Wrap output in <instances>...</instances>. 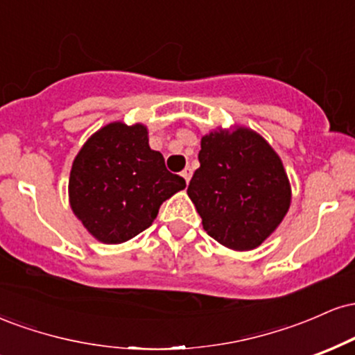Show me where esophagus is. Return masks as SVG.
I'll return each mask as SVG.
<instances>
[{"instance_id":"34e87169","label":"esophagus","mask_w":355,"mask_h":355,"mask_svg":"<svg viewBox=\"0 0 355 355\" xmlns=\"http://www.w3.org/2000/svg\"><path fill=\"white\" fill-rule=\"evenodd\" d=\"M191 173H193V170H191L190 166H185V168H183V172H182V177L185 178V182H187V183L190 182V178H191Z\"/></svg>"}]
</instances>
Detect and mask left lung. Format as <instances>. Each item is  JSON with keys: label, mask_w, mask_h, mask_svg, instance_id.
I'll list each match as a JSON object with an SVG mask.
<instances>
[{"label": "left lung", "mask_w": 355, "mask_h": 355, "mask_svg": "<svg viewBox=\"0 0 355 355\" xmlns=\"http://www.w3.org/2000/svg\"><path fill=\"white\" fill-rule=\"evenodd\" d=\"M198 162L187 193L203 230L234 250L259 247L291 207L279 155L255 132L239 128L203 137Z\"/></svg>", "instance_id": "left-lung-1"}]
</instances>
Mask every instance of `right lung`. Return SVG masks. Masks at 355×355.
Listing matches in <instances>:
<instances>
[{
	"instance_id": "add662e5",
	"label": "right lung",
	"mask_w": 355,
	"mask_h": 355,
	"mask_svg": "<svg viewBox=\"0 0 355 355\" xmlns=\"http://www.w3.org/2000/svg\"><path fill=\"white\" fill-rule=\"evenodd\" d=\"M144 125L110 123L73 162L70 203L95 239L121 243L148 229L166 198L185 189L164 155L148 145Z\"/></svg>"
}]
</instances>
